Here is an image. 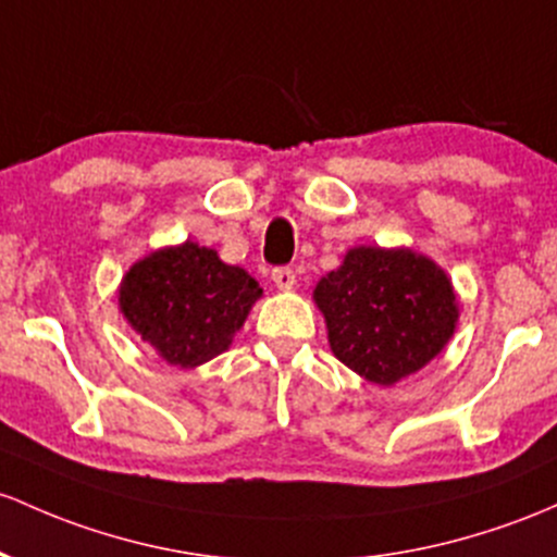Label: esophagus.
Masks as SVG:
<instances>
[{"label": "esophagus", "instance_id": "34e87169", "mask_svg": "<svg viewBox=\"0 0 557 557\" xmlns=\"http://www.w3.org/2000/svg\"><path fill=\"white\" fill-rule=\"evenodd\" d=\"M272 283L277 285L280 290H290L296 285V272L290 267H277L272 272Z\"/></svg>", "mask_w": 557, "mask_h": 557}]
</instances>
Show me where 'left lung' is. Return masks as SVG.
Listing matches in <instances>:
<instances>
[{"label":"left lung","instance_id":"8db88e82","mask_svg":"<svg viewBox=\"0 0 557 557\" xmlns=\"http://www.w3.org/2000/svg\"><path fill=\"white\" fill-rule=\"evenodd\" d=\"M335 359L375 386H394L449 344L460 320L449 274L412 248L354 246L317 283Z\"/></svg>","mask_w":557,"mask_h":557}]
</instances>
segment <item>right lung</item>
Instances as JSON below:
<instances>
[{
    "instance_id": "obj_1",
    "label": "right lung",
    "mask_w": 557,
    "mask_h": 557,
    "mask_svg": "<svg viewBox=\"0 0 557 557\" xmlns=\"http://www.w3.org/2000/svg\"><path fill=\"white\" fill-rule=\"evenodd\" d=\"M264 290L243 267L185 240L150 250L121 277L119 311L166 364L193 370L232 346Z\"/></svg>"
}]
</instances>
